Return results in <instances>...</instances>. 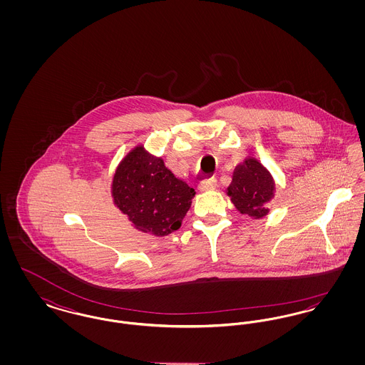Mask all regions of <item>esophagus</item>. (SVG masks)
<instances>
[{"instance_id": "1", "label": "esophagus", "mask_w": 365, "mask_h": 365, "mask_svg": "<svg viewBox=\"0 0 365 365\" xmlns=\"http://www.w3.org/2000/svg\"><path fill=\"white\" fill-rule=\"evenodd\" d=\"M216 186H217L216 179H215V178H209V179L202 180V182L198 185V189H200V191H210L215 190Z\"/></svg>"}]
</instances>
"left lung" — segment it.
<instances>
[{
    "mask_svg": "<svg viewBox=\"0 0 365 365\" xmlns=\"http://www.w3.org/2000/svg\"><path fill=\"white\" fill-rule=\"evenodd\" d=\"M274 191L275 182L271 174L256 158H246L235 168L227 194L242 215L260 219L269 212L267 204L274 197Z\"/></svg>",
    "mask_w": 365,
    "mask_h": 365,
    "instance_id": "1",
    "label": "left lung"
}]
</instances>
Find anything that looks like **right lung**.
<instances>
[{
    "label": "right lung",
    "instance_id": "obj_1",
    "mask_svg": "<svg viewBox=\"0 0 365 365\" xmlns=\"http://www.w3.org/2000/svg\"><path fill=\"white\" fill-rule=\"evenodd\" d=\"M195 191L164 165L160 157L137 146L119 164L112 183L115 205L142 232L164 237L176 231Z\"/></svg>",
    "mask_w": 365,
    "mask_h": 365
}]
</instances>
